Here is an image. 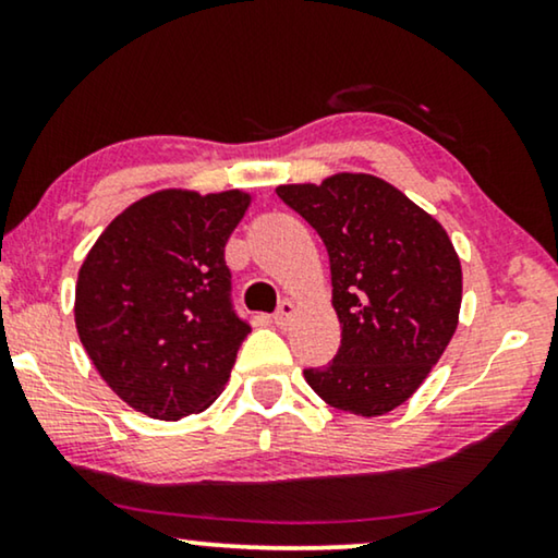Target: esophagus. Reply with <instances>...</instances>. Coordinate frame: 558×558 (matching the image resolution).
Returning a JSON list of instances; mask_svg holds the SVG:
<instances>
[{"mask_svg": "<svg viewBox=\"0 0 558 558\" xmlns=\"http://www.w3.org/2000/svg\"><path fill=\"white\" fill-rule=\"evenodd\" d=\"M294 315H296V307L289 300H284L279 304V310L274 312V323H277L279 327H287L289 323H292Z\"/></svg>", "mask_w": 558, "mask_h": 558, "instance_id": "1", "label": "esophagus"}]
</instances>
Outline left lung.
Returning <instances> with one entry per match:
<instances>
[{"instance_id": "8db88e82", "label": "left lung", "mask_w": 558, "mask_h": 558, "mask_svg": "<svg viewBox=\"0 0 558 558\" xmlns=\"http://www.w3.org/2000/svg\"><path fill=\"white\" fill-rule=\"evenodd\" d=\"M277 195L323 239L342 338L323 368H304L319 399L357 416L401 407L457 330L462 269L445 228L373 174H335Z\"/></svg>"}]
</instances>
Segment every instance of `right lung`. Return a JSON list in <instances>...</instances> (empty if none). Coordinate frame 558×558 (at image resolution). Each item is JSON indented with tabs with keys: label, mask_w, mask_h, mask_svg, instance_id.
<instances>
[{
	"label": "right lung",
	"mask_w": 558,
	"mask_h": 558,
	"mask_svg": "<svg viewBox=\"0 0 558 558\" xmlns=\"http://www.w3.org/2000/svg\"><path fill=\"white\" fill-rule=\"evenodd\" d=\"M248 208L228 190H162L109 223L75 284V327L119 399L178 422L218 399L251 332L235 312L226 243Z\"/></svg>",
	"instance_id": "1"
}]
</instances>
